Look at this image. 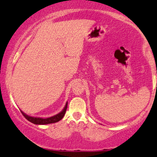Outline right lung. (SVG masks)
Instances as JSON below:
<instances>
[{
    "instance_id": "add662e5",
    "label": "right lung",
    "mask_w": 157,
    "mask_h": 157,
    "mask_svg": "<svg viewBox=\"0 0 157 157\" xmlns=\"http://www.w3.org/2000/svg\"><path fill=\"white\" fill-rule=\"evenodd\" d=\"M67 106H68V102H66L65 107H64V109L61 111V112L59 113L56 115L53 116V117H49V118H46V119H44V118H39V117H30V116L26 115L25 113H23L22 111H21V112L22 113L23 117H24L28 121L31 122V123H33L34 124H39V125H44V124L56 123V122H58L60 120H61L64 117V115H65L66 111V109H67Z\"/></svg>"
}]
</instances>
